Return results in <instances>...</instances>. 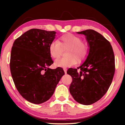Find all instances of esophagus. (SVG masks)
<instances>
[{
  "instance_id": "esophagus-1",
  "label": "esophagus",
  "mask_w": 125,
  "mask_h": 125,
  "mask_svg": "<svg viewBox=\"0 0 125 125\" xmlns=\"http://www.w3.org/2000/svg\"><path fill=\"white\" fill-rule=\"evenodd\" d=\"M63 70H64L65 73H67V69L66 68H63Z\"/></svg>"
}]
</instances>
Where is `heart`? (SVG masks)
Here are the masks:
<instances>
[{
    "instance_id": "obj_1",
    "label": "heart",
    "mask_w": 125,
    "mask_h": 125,
    "mask_svg": "<svg viewBox=\"0 0 125 125\" xmlns=\"http://www.w3.org/2000/svg\"><path fill=\"white\" fill-rule=\"evenodd\" d=\"M82 41L77 36L67 33L61 36L57 41L52 42L48 47V52L52 58L60 57L62 49L67 48L65 56L55 61V66L65 68L83 62L87 57L89 49L87 44Z\"/></svg>"
}]
</instances>
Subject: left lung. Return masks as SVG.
<instances>
[{"label":"left lung","mask_w":125,"mask_h":125,"mask_svg":"<svg viewBox=\"0 0 125 125\" xmlns=\"http://www.w3.org/2000/svg\"><path fill=\"white\" fill-rule=\"evenodd\" d=\"M77 33L85 36L89 51L80 66L68 69L72 77L69 92L78 103L89 105L108 90L115 73V56L110 42L100 33L91 29Z\"/></svg>","instance_id":"1"}]
</instances>
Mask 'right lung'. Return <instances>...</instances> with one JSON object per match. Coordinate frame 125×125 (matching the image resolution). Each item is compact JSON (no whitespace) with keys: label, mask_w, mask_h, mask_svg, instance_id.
<instances>
[{"label":"right lung","mask_w":125,"mask_h":125,"mask_svg":"<svg viewBox=\"0 0 125 125\" xmlns=\"http://www.w3.org/2000/svg\"><path fill=\"white\" fill-rule=\"evenodd\" d=\"M55 31L32 29L16 39L10 55V68L17 90L29 102L40 104L50 99L64 72L53 63L48 52Z\"/></svg>","instance_id":"right-lung-1"}]
</instances>
